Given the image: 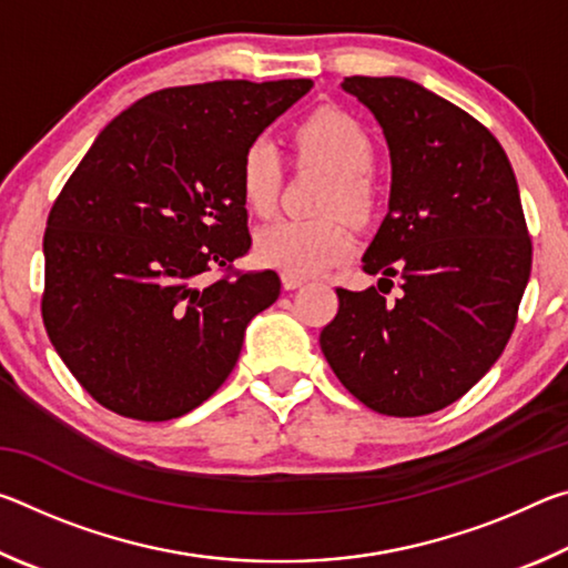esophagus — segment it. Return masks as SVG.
I'll list each match as a JSON object with an SVG mask.
<instances>
[{
    "label": "esophagus",
    "mask_w": 568,
    "mask_h": 568,
    "mask_svg": "<svg viewBox=\"0 0 568 568\" xmlns=\"http://www.w3.org/2000/svg\"><path fill=\"white\" fill-rule=\"evenodd\" d=\"M303 283H305V277H295V275L283 273V287H285V291H295V287H301Z\"/></svg>",
    "instance_id": "34e87169"
}]
</instances>
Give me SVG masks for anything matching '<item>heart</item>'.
Segmentation results:
<instances>
[{"mask_svg": "<svg viewBox=\"0 0 568 568\" xmlns=\"http://www.w3.org/2000/svg\"><path fill=\"white\" fill-rule=\"evenodd\" d=\"M293 150L303 165L331 172V185L315 220H275L255 235L257 261L275 271L307 277L338 265L351 253L353 237L338 215L361 223L373 210V142L353 114L321 108L293 128ZM240 195L255 215H271L277 205L283 165L267 140H255L240 158Z\"/></svg>", "mask_w": 568, "mask_h": 568, "instance_id": "b5f03b06", "label": "heart"}]
</instances>
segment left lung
Segmentation results:
<instances>
[{
	"label": "left lung",
	"mask_w": 568,
	"mask_h": 568,
	"mask_svg": "<svg viewBox=\"0 0 568 568\" xmlns=\"http://www.w3.org/2000/svg\"><path fill=\"white\" fill-rule=\"evenodd\" d=\"M343 90L381 122L393 182L363 255L378 287H335L321 348L363 406L428 416L474 388L514 333L531 275L516 175L484 124L416 82L355 74ZM393 276L402 293L386 298Z\"/></svg>",
	"instance_id": "obj_1"
}]
</instances>
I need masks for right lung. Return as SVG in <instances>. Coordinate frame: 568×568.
<instances>
[{
	"label": "right lung",
	"mask_w": 568,
	"mask_h": 568,
	"mask_svg": "<svg viewBox=\"0 0 568 568\" xmlns=\"http://www.w3.org/2000/svg\"><path fill=\"white\" fill-rule=\"evenodd\" d=\"M311 88L220 80L152 92L64 182L44 230L42 321L100 406L180 418L233 373L247 323L281 295L275 271L233 267L253 245L240 158Z\"/></svg>",
	"instance_id": "add662e5"
}]
</instances>
